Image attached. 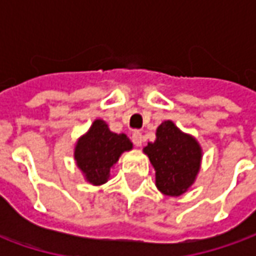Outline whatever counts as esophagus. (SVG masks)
Returning <instances> with one entry per match:
<instances>
[{
  "label": "esophagus",
  "instance_id": "esophagus-1",
  "mask_svg": "<svg viewBox=\"0 0 256 256\" xmlns=\"http://www.w3.org/2000/svg\"><path fill=\"white\" fill-rule=\"evenodd\" d=\"M132 140H133V144L136 146H141L142 145V141H144V137H142V134L140 133V132H134L132 134Z\"/></svg>",
  "mask_w": 256,
  "mask_h": 256
}]
</instances>
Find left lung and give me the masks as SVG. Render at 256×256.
<instances>
[{
	"instance_id": "obj_1",
	"label": "left lung",
	"mask_w": 256,
	"mask_h": 256,
	"mask_svg": "<svg viewBox=\"0 0 256 256\" xmlns=\"http://www.w3.org/2000/svg\"><path fill=\"white\" fill-rule=\"evenodd\" d=\"M144 152L156 172V186L166 196H181L196 180L202 163V146L192 136L164 120L156 130V140Z\"/></svg>"
}]
</instances>
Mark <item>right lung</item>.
<instances>
[{
    "label": "right lung",
    "instance_id": "add662e5",
    "mask_svg": "<svg viewBox=\"0 0 256 256\" xmlns=\"http://www.w3.org/2000/svg\"><path fill=\"white\" fill-rule=\"evenodd\" d=\"M132 148L126 134L112 133L104 120L96 119L88 133L76 141L74 158L88 182L102 185L110 178L111 167Z\"/></svg>",
    "mask_w": 256,
    "mask_h": 256
}]
</instances>
